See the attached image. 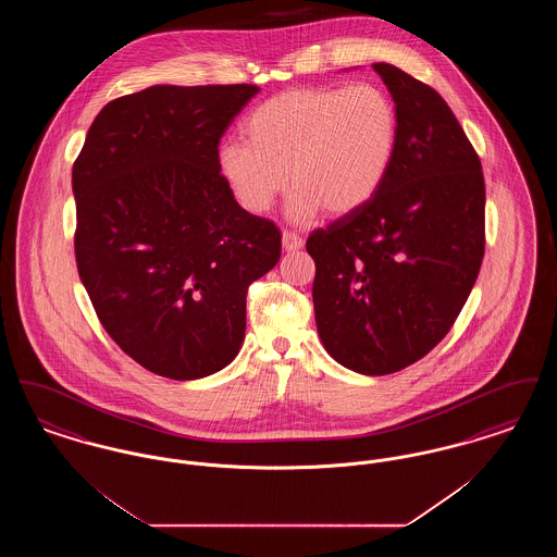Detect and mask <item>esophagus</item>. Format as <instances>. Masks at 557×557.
<instances>
[{"instance_id":"34e87169","label":"esophagus","mask_w":557,"mask_h":557,"mask_svg":"<svg viewBox=\"0 0 557 557\" xmlns=\"http://www.w3.org/2000/svg\"><path fill=\"white\" fill-rule=\"evenodd\" d=\"M282 246L286 252H294V250H300L302 248V238L292 234V232H284L282 234Z\"/></svg>"}]
</instances>
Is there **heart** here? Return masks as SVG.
Masks as SVG:
<instances>
[{
    "label": "heart",
    "mask_w": 557,
    "mask_h": 557,
    "mask_svg": "<svg viewBox=\"0 0 557 557\" xmlns=\"http://www.w3.org/2000/svg\"><path fill=\"white\" fill-rule=\"evenodd\" d=\"M242 133L216 154L239 207L263 214L290 186L288 216L309 223L321 209L348 216L370 205L397 157L400 119L371 83L305 87L259 104Z\"/></svg>",
    "instance_id": "obj_1"
}]
</instances>
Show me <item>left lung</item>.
Masks as SVG:
<instances>
[{"label":"left lung","mask_w":557,"mask_h":557,"mask_svg":"<svg viewBox=\"0 0 557 557\" xmlns=\"http://www.w3.org/2000/svg\"><path fill=\"white\" fill-rule=\"evenodd\" d=\"M373 71L398 108L397 157L368 207L307 239L321 345L346 370L384 375L438 345L484 257V177L447 102L397 66Z\"/></svg>","instance_id":"8db88e82"}]
</instances>
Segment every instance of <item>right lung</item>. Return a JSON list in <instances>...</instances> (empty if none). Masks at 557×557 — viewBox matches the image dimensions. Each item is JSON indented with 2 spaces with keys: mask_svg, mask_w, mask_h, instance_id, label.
I'll list each match as a JSON object with an SVG mask.
<instances>
[{
  "mask_svg": "<svg viewBox=\"0 0 557 557\" xmlns=\"http://www.w3.org/2000/svg\"><path fill=\"white\" fill-rule=\"evenodd\" d=\"M257 85H152L112 100L73 166L81 282L141 368L198 380L227 368L246 292L280 261V230L244 211L219 139Z\"/></svg>",
  "mask_w": 557,
  "mask_h": 557,
  "instance_id": "add662e5",
  "label": "right lung"
}]
</instances>
